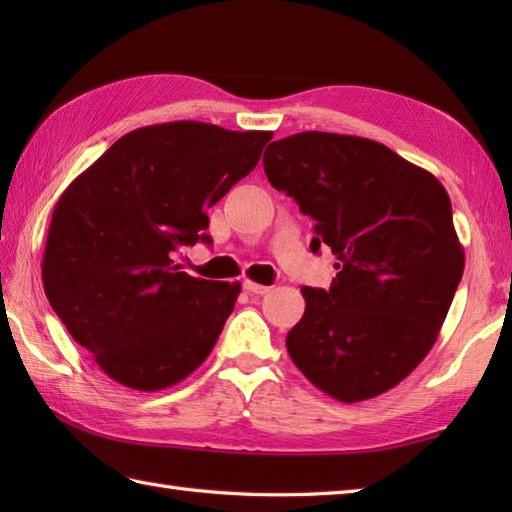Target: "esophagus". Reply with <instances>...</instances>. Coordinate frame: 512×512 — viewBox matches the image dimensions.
I'll list each match as a JSON object with an SVG mask.
<instances>
[{
  "mask_svg": "<svg viewBox=\"0 0 512 512\" xmlns=\"http://www.w3.org/2000/svg\"><path fill=\"white\" fill-rule=\"evenodd\" d=\"M244 290L250 292V295H266V292H270L268 286H262V284H255V281L246 279L244 281Z\"/></svg>",
  "mask_w": 512,
  "mask_h": 512,
  "instance_id": "34e87169",
  "label": "esophagus"
}]
</instances>
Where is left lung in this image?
<instances>
[{
	"label": "left lung",
	"instance_id": "1",
	"mask_svg": "<svg viewBox=\"0 0 512 512\" xmlns=\"http://www.w3.org/2000/svg\"><path fill=\"white\" fill-rule=\"evenodd\" d=\"M264 171L317 222L314 253L339 259L330 290L301 288L292 363L341 402L385 394L429 354L464 273L447 189L376 140L330 132L275 140Z\"/></svg>",
	"mask_w": 512,
	"mask_h": 512
}]
</instances>
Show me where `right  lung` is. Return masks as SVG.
<instances>
[{"label": "right lung", "mask_w": 512, "mask_h": 512, "mask_svg": "<svg viewBox=\"0 0 512 512\" xmlns=\"http://www.w3.org/2000/svg\"><path fill=\"white\" fill-rule=\"evenodd\" d=\"M270 138L198 121L140 127L63 191L43 290L116 383L167 389L211 354L242 286L182 273L173 253L211 242L206 211L255 169Z\"/></svg>", "instance_id": "1"}]
</instances>
